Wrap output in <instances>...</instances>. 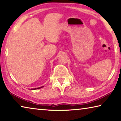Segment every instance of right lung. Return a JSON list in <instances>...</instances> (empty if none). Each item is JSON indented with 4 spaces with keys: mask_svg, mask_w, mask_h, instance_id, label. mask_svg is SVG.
I'll return each instance as SVG.
<instances>
[{
    "mask_svg": "<svg viewBox=\"0 0 121 121\" xmlns=\"http://www.w3.org/2000/svg\"><path fill=\"white\" fill-rule=\"evenodd\" d=\"M43 86H41V87H38V88H36V89H31V90H36V89H40V88H42V87H43Z\"/></svg>",
    "mask_w": 121,
    "mask_h": 121,
    "instance_id": "1",
    "label": "right lung"
}]
</instances>
